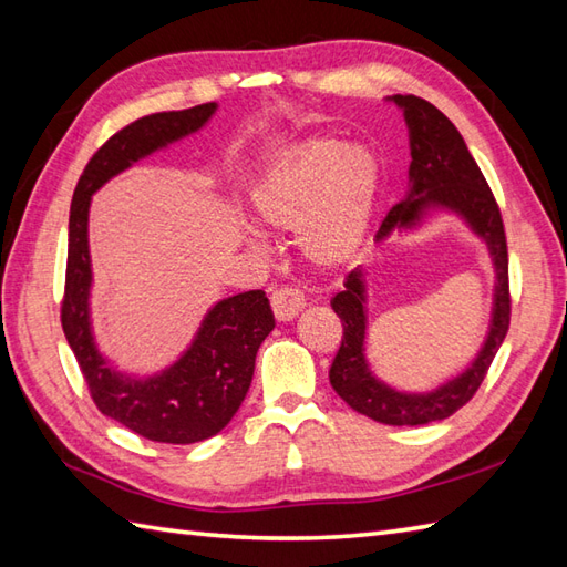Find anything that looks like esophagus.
<instances>
[{"label": "esophagus", "mask_w": 567, "mask_h": 567, "mask_svg": "<svg viewBox=\"0 0 567 567\" xmlns=\"http://www.w3.org/2000/svg\"><path fill=\"white\" fill-rule=\"evenodd\" d=\"M270 305L277 321H292L299 311L305 309L307 302H305V295L295 290V287H280V290L272 292Z\"/></svg>", "instance_id": "obj_1"}]
</instances>
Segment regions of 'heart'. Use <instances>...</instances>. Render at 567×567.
Masks as SVG:
<instances>
[{
	"label": "heart",
	"mask_w": 567,
	"mask_h": 567,
	"mask_svg": "<svg viewBox=\"0 0 567 567\" xmlns=\"http://www.w3.org/2000/svg\"><path fill=\"white\" fill-rule=\"evenodd\" d=\"M380 189V163L339 138L297 141L252 187V207L277 228H299V246L319 268H341L363 248Z\"/></svg>",
	"instance_id": "obj_1"
}]
</instances>
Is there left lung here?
<instances>
[{"label":"left lung","mask_w":567,"mask_h":567,"mask_svg":"<svg viewBox=\"0 0 567 567\" xmlns=\"http://www.w3.org/2000/svg\"><path fill=\"white\" fill-rule=\"evenodd\" d=\"M390 102L404 112L412 163H409L406 197L384 216L378 240L388 238L394 228L402 231L419 226L431 209H449L485 240L497 272L489 331L483 348L461 375L431 392H400L372 375L365 358L368 315L363 268L348 272L346 290L331 299L333 311L343 321L341 348L329 370L331 388L358 414L375 419L380 424L421 426L455 414L473 400L483 384L509 329V258L495 195L451 118L414 94H394Z\"/></svg>","instance_id":"1"}]
</instances>
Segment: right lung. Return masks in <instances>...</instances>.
<instances>
[{
  "label": "right lung",
  "instance_id": "obj_1",
  "mask_svg": "<svg viewBox=\"0 0 567 567\" xmlns=\"http://www.w3.org/2000/svg\"><path fill=\"white\" fill-rule=\"evenodd\" d=\"M214 112L216 104L209 102L143 116L116 131L82 171L70 204L65 297L60 307L65 339L100 412L158 443L212 439L234 419L250 388L258 348L275 329V317L262 290L226 297L207 311L189 348L171 368L151 378L118 372L100 353L90 321V202L106 179L167 143L195 134Z\"/></svg>",
  "mask_w": 567,
  "mask_h": 567
}]
</instances>
